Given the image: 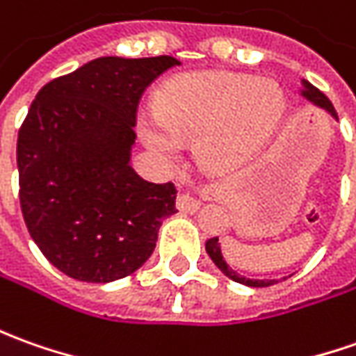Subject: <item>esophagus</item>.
Returning <instances> with one entry per match:
<instances>
[{
  "label": "esophagus",
  "mask_w": 356,
  "mask_h": 356,
  "mask_svg": "<svg viewBox=\"0 0 356 356\" xmlns=\"http://www.w3.org/2000/svg\"><path fill=\"white\" fill-rule=\"evenodd\" d=\"M177 209L181 212H187V214H193L200 209V200H197L195 197H191L188 193H183L177 197Z\"/></svg>",
  "instance_id": "1"
}]
</instances>
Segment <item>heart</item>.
<instances>
[{
	"label": "heart",
	"mask_w": 356,
	"mask_h": 356,
	"mask_svg": "<svg viewBox=\"0 0 356 356\" xmlns=\"http://www.w3.org/2000/svg\"><path fill=\"white\" fill-rule=\"evenodd\" d=\"M284 108V95L270 79L200 70L168 79L159 87L158 108L138 111L136 128L158 158L175 161L183 142L195 140L202 168L229 171L269 144Z\"/></svg>",
	"instance_id": "1"
}]
</instances>
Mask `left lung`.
Masks as SVG:
<instances>
[{
	"label": "left lung",
	"instance_id": "8db88e82",
	"mask_svg": "<svg viewBox=\"0 0 356 356\" xmlns=\"http://www.w3.org/2000/svg\"><path fill=\"white\" fill-rule=\"evenodd\" d=\"M300 95L304 97V99H308L310 103H314L316 107L325 108L327 113H330L331 117L337 120V113H335V108L331 105V101L327 97L321 93L318 87H314L310 81H306V79H302V89H300ZM207 253L210 255V259L214 261V265L218 267L228 279L236 280L239 284H245V286H253V289H263V286H270V284H277V280H257V279H245V277H241L238 275L236 270L229 267L226 259H224V255H222V249H220L218 238H210L207 241Z\"/></svg>",
	"mask_w": 356,
	"mask_h": 356
}]
</instances>
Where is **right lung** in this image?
Here are the masks:
<instances>
[{"mask_svg":"<svg viewBox=\"0 0 356 356\" xmlns=\"http://www.w3.org/2000/svg\"><path fill=\"white\" fill-rule=\"evenodd\" d=\"M179 64L95 58L36 93L17 138L19 198L31 238L67 277L103 284L132 275L177 212L173 183L140 177L130 154L142 93Z\"/></svg>","mask_w":356,"mask_h":356,"instance_id":"add662e5","label":"right lung"}]
</instances>
